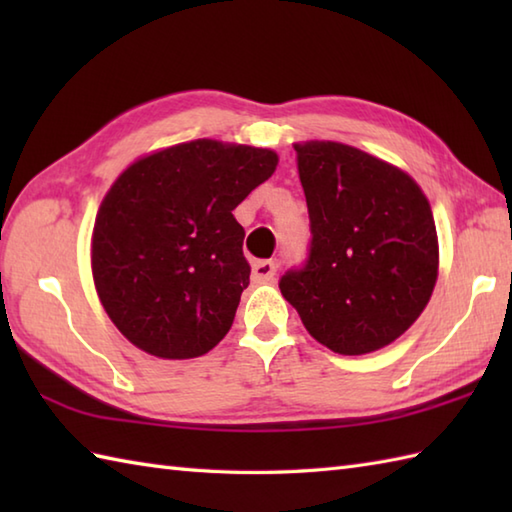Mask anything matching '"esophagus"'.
<instances>
[{
  "mask_svg": "<svg viewBox=\"0 0 512 512\" xmlns=\"http://www.w3.org/2000/svg\"><path fill=\"white\" fill-rule=\"evenodd\" d=\"M277 273V264L270 262V259H259L253 264V281L255 284H266V281H273Z\"/></svg>",
  "mask_w": 512,
  "mask_h": 512,
  "instance_id": "34e87169",
  "label": "esophagus"
}]
</instances>
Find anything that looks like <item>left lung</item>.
<instances>
[{
  "instance_id": "1",
  "label": "left lung",
  "mask_w": 512,
  "mask_h": 512,
  "mask_svg": "<svg viewBox=\"0 0 512 512\" xmlns=\"http://www.w3.org/2000/svg\"><path fill=\"white\" fill-rule=\"evenodd\" d=\"M310 246L279 290L321 345L358 356L396 341L438 277L431 206L405 171L341 143L295 145Z\"/></svg>"
}]
</instances>
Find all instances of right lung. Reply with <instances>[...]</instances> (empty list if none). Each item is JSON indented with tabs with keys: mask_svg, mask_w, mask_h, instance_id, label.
Wrapping results in <instances>:
<instances>
[{
	"mask_svg": "<svg viewBox=\"0 0 512 512\" xmlns=\"http://www.w3.org/2000/svg\"><path fill=\"white\" fill-rule=\"evenodd\" d=\"M277 167L270 149L191 140L121 173L96 215L92 273L140 350L195 358L231 330L250 266L233 211Z\"/></svg>",
	"mask_w": 512,
	"mask_h": 512,
	"instance_id": "1",
	"label": "right lung"
}]
</instances>
